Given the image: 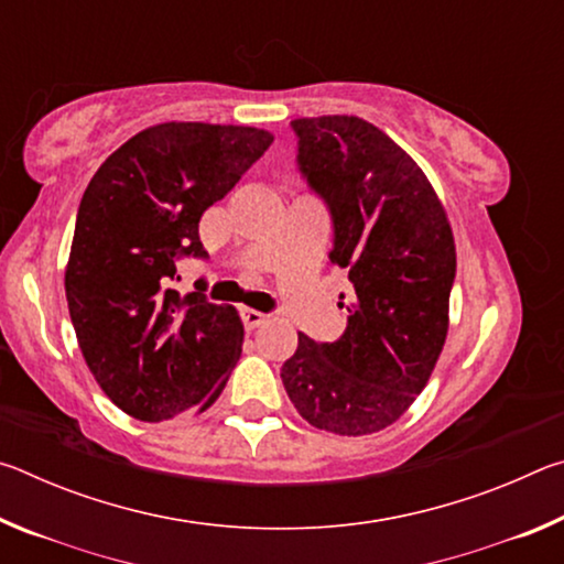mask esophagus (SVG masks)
<instances>
[{"mask_svg": "<svg viewBox=\"0 0 564 564\" xmlns=\"http://www.w3.org/2000/svg\"><path fill=\"white\" fill-rule=\"evenodd\" d=\"M241 318H243L246 330L259 328V326H263L265 321H269V316H263L261 311H253V308H243V311H241Z\"/></svg>", "mask_w": 564, "mask_h": 564, "instance_id": "34e87169", "label": "esophagus"}]
</instances>
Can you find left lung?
Wrapping results in <instances>:
<instances>
[{
    "instance_id": "left-lung-1",
    "label": "left lung",
    "mask_w": 564,
    "mask_h": 564,
    "mask_svg": "<svg viewBox=\"0 0 564 564\" xmlns=\"http://www.w3.org/2000/svg\"><path fill=\"white\" fill-rule=\"evenodd\" d=\"M291 129L301 176L330 212L328 259L348 271L352 303L338 340L299 333L281 380L318 431L378 433L413 405L445 346L451 224L423 169L373 123L336 113Z\"/></svg>"
}]
</instances>
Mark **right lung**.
Instances as JSON below:
<instances>
[{"mask_svg":"<svg viewBox=\"0 0 564 564\" xmlns=\"http://www.w3.org/2000/svg\"><path fill=\"white\" fill-rule=\"evenodd\" d=\"M271 144L253 127L156 123L113 151L84 191L66 303L91 376L127 415L161 423L221 395L241 356L238 311L169 285L178 259H208L198 221Z\"/></svg>","mask_w":564,"mask_h":564,"instance_id":"1","label":"right lung"}]
</instances>
